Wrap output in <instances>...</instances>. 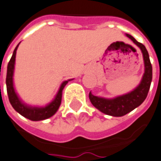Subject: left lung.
<instances>
[{
  "instance_id": "left-lung-1",
  "label": "left lung",
  "mask_w": 161,
  "mask_h": 161,
  "mask_svg": "<svg viewBox=\"0 0 161 161\" xmlns=\"http://www.w3.org/2000/svg\"><path fill=\"white\" fill-rule=\"evenodd\" d=\"M133 42L143 53V62H144V73L142 80L133 91L117 97L108 99V98L99 97L94 96L89 92V100L91 103L100 112L107 115L114 117H121L130 113L134 109L138 107L143 103L147 97L150 89V86L153 79V67L150 61L148 51L142 43L138 42L133 36L130 34H126Z\"/></svg>"
}]
</instances>
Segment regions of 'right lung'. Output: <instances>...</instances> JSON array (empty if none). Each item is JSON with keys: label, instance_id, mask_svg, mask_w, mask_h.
Listing matches in <instances>:
<instances>
[{"label": "right lung", "instance_id": "add662e5", "mask_svg": "<svg viewBox=\"0 0 161 161\" xmlns=\"http://www.w3.org/2000/svg\"><path fill=\"white\" fill-rule=\"evenodd\" d=\"M20 43V42H19ZM18 43V45H19ZM18 45L14 49V52L8 64L7 68V77H6V85H7V92L8 100L11 103L12 107L19 114L25 117L28 119H31L33 121H38V120H43L46 119L50 118L59 108L61 104V100H62V92L64 88V86L68 83V80L64 81L58 90V94L54 98L51 103L47 104L45 107H36V106H29L27 104L24 103L18 97V94L16 93L14 85H13V74H14V67H15V60H16V53L18 48Z\"/></svg>", "mask_w": 161, "mask_h": 161}]
</instances>
